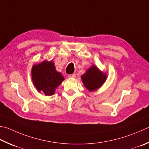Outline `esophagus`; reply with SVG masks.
<instances>
[{"mask_svg": "<svg viewBox=\"0 0 149 149\" xmlns=\"http://www.w3.org/2000/svg\"><path fill=\"white\" fill-rule=\"evenodd\" d=\"M75 77H76V75H75V74H71V75H68V77H69V78H75Z\"/></svg>", "mask_w": 149, "mask_h": 149, "instance_id": "34e87169", "label": "esophagus"}]
</instances>
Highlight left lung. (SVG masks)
<instances>
[{
	"mask_svg": "<svg viewBox=\"0 0 149 149\" xmlns=\"http://www.w3.org/2000/svg\"><path fill=\"white\" fill-rule=\"evenodd\" d=\"M106 73L101 71L96 65H92L81 76L82 82L88 91L93 92L99 89L107 79Z\"/></svg>",
	"mask_w": 149,
	"mask_h": 149,
	"instance_id": "1",
	"label": "left lung"
}]
</instances>
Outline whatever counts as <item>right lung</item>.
I'll return each instance as SVG.
<instances>
[{
    "instance_id": "obj_1",
    "label": "right lung",
    "mask_w": 149,
    "mask_h": 149,
    "mask_svg": "<svg viewBox=\"0 0 149 149\" xmlns=\"http://www.w3.org/2000/svg\"><path fill=\"white\" fill-rule=\"evenodd\" d=\"M31 76L38 92L44 93L45 96L53 95L64 80L61 73L56 70L53 62L47 60L32 66Z\"/></svg>"
}]
</instances>
